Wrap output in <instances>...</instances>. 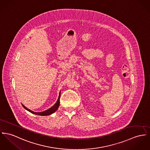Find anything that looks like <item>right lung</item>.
Wrapping results in <instances>:
<instances>
[{"label": "right lung", "mask_w": 150, "mask_h": 150, "mask_svg": "<svg viewBox=\"0 0 150 150\" xmlns=\"http://www.w3.org/2000/svg\"><path fill=\"white\" fill-rule=\"evenodd\" d=\"M60 91L59 92V97H58V100L56 102V103L52 107H51V108H50L49 109L45 111H43V112H34L32 110H30V109H28V108H27L26 107H25L23 104H22V105H23V107L26 110H27L28 111L30 112L32 114H34L35 115H38L41 116H47L50 115L53 113H54L57 110H58V108H59V104H60Z\"/></svg>", "instance_id": "right-lung-1"}]
</instances>
